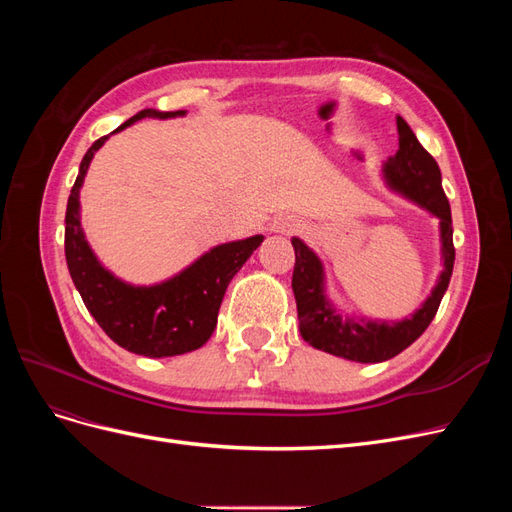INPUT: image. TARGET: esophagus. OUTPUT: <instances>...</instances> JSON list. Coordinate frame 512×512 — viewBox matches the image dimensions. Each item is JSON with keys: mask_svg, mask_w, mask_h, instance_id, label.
Instances as JSON below:
<instances>
[{"mask_svg": "<svg viewBox=\"0 0 512 512\" xmlns=\"http://www.w3.org/2000/svg\"><path fill=\"white\" fill-rule=\"evenodd\" d=\"M303 224L299 220L290 218V215H284V218H277L271 222L273 232H282V235H292V232H299Z\"/></svg>", "mask_w": 512, "mask_h": 512, "instance_id": "1", "label": "esophagus"}]
</instances>
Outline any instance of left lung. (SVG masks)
Masks as SVG:
<instances>
[{"instance_id":"left-lung-1","label":"left lung","mask_w":512,"mask_h":512,"mask_svg":"<svg viewBox=\"0 0 512 512\" xmlns=\"http://www.w3.org/2000/svg\"><path fill=\"white\" fill-rule=\"evenodd\" d=\"M399 149L384 166L386 181L393 190L408 196L414 203L425 207L440 218L442 232V256L444 271L433 288L431 297L412 318L401 322H361L354 318H342L333 312L331 303L324 299L322 290V265L316 254L301 239H292L294 247V271L292 290L297 299L299 329L307 344L348 361L380 363L393 359L395 354L406 350L412 342L425 333L436 316L440 301L448 288L455 265L453 245V220L451 205L442 190V175L438 162L431 153L418 143L408 123L397 117Z\"/></svg>"}]
</instances>
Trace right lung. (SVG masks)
<instances>
[{"label":"right lung","instance_id":"1","mask_svg":"<svg viewBox=\"0 0 512 512\" xmlns=\"http://www.w3.org/2000/svg\"><path fill=\"white\" fill-rule=\"evenodd\" d=\"M185 111H153L145 108L115 130L132 126L143 117H177ZM113 134V132H111ZM108 136L87 149L79 177H76L66 209V262L76 290L89 314L96 318L102 331L128 352L162 359L192 352L211 337L224 292L245 260L262 243V237H250L213 247L200 256L192 267L175 275L173 280L156 286H130L117 280L96 260L89 250L79 220V192L94 153Z\"/></svg>","mask_w":512,"mask_h":512}]
</instances>
